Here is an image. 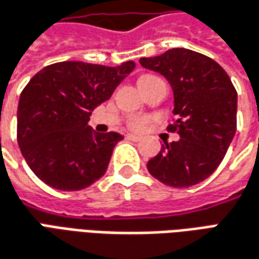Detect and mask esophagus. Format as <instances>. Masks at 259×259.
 <instances>
[{"label": "esophagus", "mask_w": 259, "mask_h": 259, "mask_svg": "<svg viewBox=\"0 0 259 259\" xmlns=\"http://www.w3.org/2000/svg\"><path fill=\"white\" fill-rule=\"evenodd\" d=\"M127 139L132 140V142H139V140H142V137H140V136H136V135H127Z\"/></svg>", "instance_id": "1"}]
</instances>
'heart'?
<instances>
[{
    "label": "heart",
    "instance_id": "obj_1",
    "mask_svg": "<svg viewBox=\"0 0 259 259\" xmlns=\"http://www.w3.org/2000/svg\"><path fill=\"white\" fill-rule=\"evenodd\" d=\"M154 78V75H142L140 78H139V84H142L144 81H148V79ZM147 119L146 117H135V119H132L129 122V127L133 130H143L146 127V124H147Z\"/></svg>",
    "mask_w": 259,
    "mask_h": 259
}]
</instances>
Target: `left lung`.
Masks as SVG:
<instances>
[{
    "instance_id": "obj_1",
    "label": "left lung",
    "mask_w": 259,
    "mask_h": 259,
    "mask_svg": "<svg viewBox=\"0 0 259 259\" xmlns=\"http://www.w3.org/2000/svg\"><path fill=\"white\" fill-rule=\"evenodd\" d=\"M140 64L172 87L175 119L168 132L181 137L148 161V172L174 188L196 185L216 171L236 135V88L220 64L188 49L143 57Z\"/></svg>"
}]
</instances>
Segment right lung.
I'll return each instance as SVG.
<instances>
[{
	"label": "right lung",
	"mask_w": 259,
	"mask_h": 259,
	"mask_svg": "<svg viewBox=\"0 0 259 259\" xmlns=\"http://www.w3.org/2000/svg\"><path fill=\"white\" fill-rule=\"evenodd\" d=\"M133 68V61L116 67L61 61L32 77L21 92L16 139L39 180L59 191H81L106 172L123 136L92 132L88 120Z\"/></svg>",
	"instance_id": "right-lung-1"
}]
</instances>
